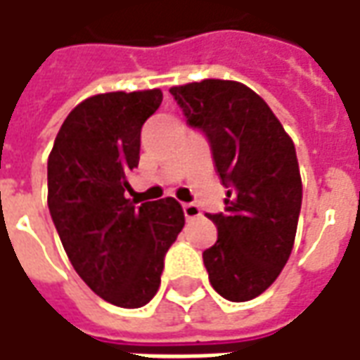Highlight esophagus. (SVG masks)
Masks as SVG:
<instances>
[{
	"instance_id": "1",
	"label": "esophagus",
	"mask_w": 360,
	"mask_h": 360,
	"mask_svg": "<svg viewBox=\"0 0 360 360\" xmlns=\"http://www.w3.org/2000/svg\"><path fill=\"white\" fill-rule=\"evenodd\" d=\"M182 210H184V216L186 219L190 221V219H196L202 216V212H200V208H198L196 204H184L182 206Z\"/></svg>"
}]
</instances>
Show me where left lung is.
<instances>
[{
	"label": "left lung",
	"mask_w": 360,
	"mask_h": 360,
	"mask_svg": "<svg viewBox=\"0 0 360 360\" xmlns=\"http://www.w3.org/2000/svg\"><path fill=\"white\" fill-rule=\"evenodd\" d=\"M188 124L208 136L228 190L224 214H210L218 242L202 253L210 283L228 301L262 295L287 264L301 212L293 141L274 110L238 81L204 79L172 86Z\"/></svg>",
	"instance_id": "1"
}]
</instances>
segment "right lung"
<instances>
[{
  "instance_id": "right-lung-1",
  "label": "right lung",
  "mask_w": 360,
  "mask_h": 360,
  "mask_svg": "<svg viewBox=\"0 0 360 360\" xmlns=\"http://www.w3.org/2000/svg\"><path fill=\"white\" fill-rule=\"evenodd\" d=\"M160 103V89L84 98L65 118L47 160V204L69 262L98 297L124 309L156 295L164 255L184 228L174 198L139 208L124 198L142 124Z\"/></svg>"
}]
</instances>
